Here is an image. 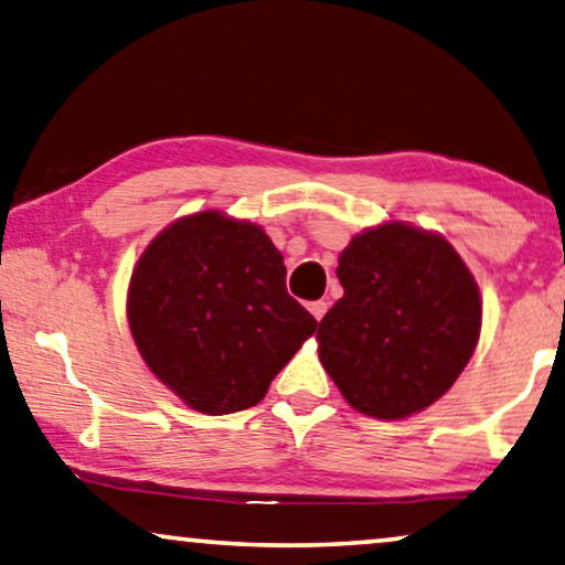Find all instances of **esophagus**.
Listing matches in <instances>:
<instances>
[{"label": "esophagus", "instance_id": "obj_1", "mask_svg": "<svg viewBox=\"0 0 565 565\" xmlns=\"http://www.w3.org/2000/svg\"><path fill=\"white\" fill-rule=\"evenodd\" d=\"M309 311H311V317H315L317 322H319V319H322L324 311H327V301H311Z\"/></svg>", "mask_w": 565, "mask_h": 565}]
</instances>
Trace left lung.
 I'll return each instance as SVG.
<instances>
[{"mask_svg": "<svg viewBox=\"0 0 565 565\" xmlns=\"http://www.w3.org/2000/svg\"><path fill=\"white\" fill-rule=\"evenodd\" d=\"M337 279L344 294L319 322L317 342L344 401L388 420L439 401L482 330L479 286L451 243L385 221L350 241Z\"/></svg>", "mask_w": 565, "mask_h": 565, "instance_id": "obj_1", "label": "left lung"}]
</instances>
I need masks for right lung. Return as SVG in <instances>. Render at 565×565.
Returning <instances> with one entry per match:
<instances>
[{
  "label": "right lung",
  "instance_id": "add662e5",
  "mask_svg": "<svg viewBox=\"0 0 565 565\" xmlns=\"http://www.w3.org/2000/svg\"><path fill=\"white\" fill-rule=\"evenodd\" d=\"M126 319L147 367L200 414L256 406L317 319L286 291L279 248L256 223L202 210L139 256Z\"/></svg>",
  "mask_w": 565,
  "mask_h": 565
}]
</instances>
